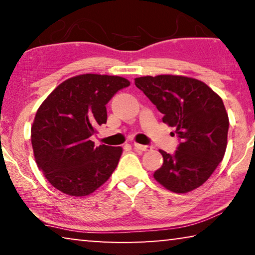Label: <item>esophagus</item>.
I'll return each mask as SVG.
<instances>
[{
	"mask_svg": "<svg viewBox=\"0 0 255 255\" xmlns=\"http://www.w3.org/2000/svg\"><path fill=\"white\" fill-rule=\"evenodd\" d=\"M133 147L135 151H140V152H145V151H148L149 146H146V145H140V144H137V142H134L133 144Z\"/></svg>",
	"mask_w": 255,
	"mask_h": 255,
	"instance_id": "34e87169",
	"label": "esophagus"
}]
</instances>
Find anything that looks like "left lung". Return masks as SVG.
Instances as JSON below:
<instances>
[{
  "label": "left lung",
  "mask_w": 255,
  "mask_h": 255,
  "mask_svg": "<svg viewBox=\"0 0 255 255\" xmlns=\"http://www.w3.org/2000/svg\"><path fill=\"white\" fill-rule=\"evenodd\" d=\"M134 83L180 139L173 155L160 149L163 163L153 176L173 193L196 189L225 154L229 116L222 99L204 82L188 76H140Z\"/></svg>",
  "instance_id": "obj_1"
}]
</instances>
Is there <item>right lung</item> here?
I'll list each match as a JSON object with an SVG mask.
<instances>
[{
	"label": "right lung",
	"mask_w": 255,
	"mask_h": 255,
	"mask_svg": "<svg viewBox=\"0 0 255 255\" xmlns=\"http://www.w3.org/2000/svg\"><path fill=\"white\" fill-rule=\"evenodd\" d=\"M128 86L122 76L82 74L60 83L40 104L31 127L34 159L61 193L87 196L116 169L123 148L95 147L90 137L107 123L106 104Z\"/></svg>",
	"instance_id": "obj_1"
}]
</instances>
